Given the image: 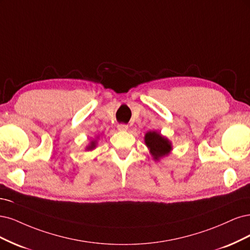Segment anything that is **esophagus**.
<instances>
[{
  "instance_id": "1",
  "label": "esophagus",
  "mask_w": 250,
  "mask_h": 250,
  "mask_svg": "<svg viewBox=\"0 0 250 250\" xmlns=\"http://www.w3.org/2000/svg\"><path fill=\"white\" fill-rule=\"evenodd\" d=\"M127 128H128V126L124 124H120L117 125V130L120 132H125V131H127Z\"/></svg>"
}]
</instances>
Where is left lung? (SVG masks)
<instances>
[{
  "mask_svg": "<svg viewBox=\"0 0 250 250\" xmlns=\"http://www.w3.org/2000/svg\"><path fill=\"white\" fill-rule=\"evenodd\" d=\"M144 142L155 161L167 157L172 150V143L160 132L149 131L144 136Z\"/></svg>",
  "mask_w": 250,
  "mask_h": 250,
  "instance_id": "left-lung-1",
  "label": "left lung"
}]
</instances>
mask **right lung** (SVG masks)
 <instances>
[{
  "instance_id": "add662e5",
  "label": "right lung",
  "mask_w": 250,
  "mask_h": 250,
  "mask_svg": "<svg viewBox=\"0 0 250 250\" xmlns=\"http://www.w3.org/2000/svg\"><path fill=\"white\" fill-rule=\"evenodd\" d=\"M99 138H100V135L96 136L94 139H92V140L89 142V144H88V146L85 147V150H93V149L96 147V144H98Z\"/></svg>"
}]
</instances>
